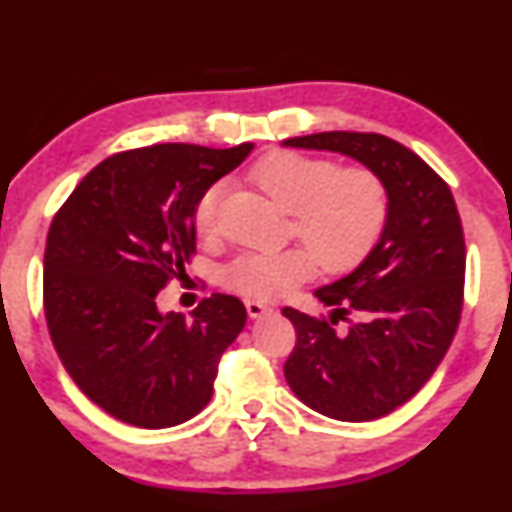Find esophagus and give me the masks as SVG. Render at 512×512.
Wrapping results in <instances>:
<instances>
[{"mask_svg": "<svg viewBox=\"0 0 512 512\" xmlns=\"http://www.w3.org/2000/svg\"><path fill=\"white\" fill-rule=\"evenodd\" d=\"M246 311H248V316L250 318H262V316H266V314H271V307H266L264 302H257V300H248L246 302Z\"/></svg>", "mask_w": 512, "mask_h": 512, "instance_id": "34e87169", "label": "esophagus"}]
</instances>
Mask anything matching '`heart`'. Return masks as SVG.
Listing matches in <instances>:
<instances>
[{"label": "heart", "mask_w": 512, "mask_h": 512, "mask_svg": "<svg viewBox=\"0 0 512 512\" xmlns=\"http://www.w3.org/2000/svg\"><path fill=\"white\" fill-rule=\"evenodd\" d=\"M255 183L291 214V235L308 250L244 253L225 268V282L239 293L275 300L314 273L348 271L366 257L384 232L388 192L366 167H345L293 151L271 153L253 171ZM228 183L205 189L194 207L198 235L212 237Z\"/></svg>", "instance_id": "b5f03b06"}]
</instances>
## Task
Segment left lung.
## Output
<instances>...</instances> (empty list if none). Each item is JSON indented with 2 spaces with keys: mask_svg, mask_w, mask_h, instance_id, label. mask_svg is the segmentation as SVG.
I'll return each mask as SVG.
<instances>
[{
  "mask_svg": "<svg viewBox=\"0 0 512 512\" xmlns=\"http://www.w3.org/2000/svg\"><path fill=\"white\" fill-rule=\"evenodd\" d=\"M282 146L341 153L384 180L388 219L375 248L314 296L329 320L284 307L296 348L284 363L291 391L341 422L384 418L427 384L456 334L465 239L454 196L420 155L377 133H314ZM354 310L358 323L333 325Z\"/></svg>",
  "mask_w": 512,
  "mask_h": 512,
  "instance_id": "obj_1",
  "label": "left lung"
}]
</instances>
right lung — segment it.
Segmentation results:
<instances>
[{
	"label": "right lung",
	"instance_id": "add662e5",
	"mask_svg": "<svg viewBox=\"0 0 512 512\" xmlns=\"http://www.w3.org/2000/svg\"><path fill=\"white\" fill-rule=\"evenodd\" d=\"M253 144H155L110 155L51 221L45 316L74 384L112 418L164 429L212 400L223 350L246 325L235 296L214 293L185 318L158 293L196 250L194 207Z\"/></svg>",
	"mask_w": 512,
	"mask_h": 512
}]
</instances>
